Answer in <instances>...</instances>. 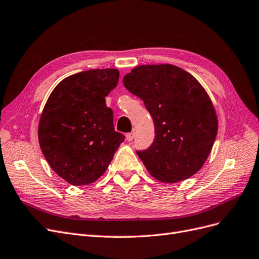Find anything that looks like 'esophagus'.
Instances as JSON below:
<instances>
[{
	"instance_id": "1",
	"label": "esophagus",
	"mask_w": 259,
	"mask_h": 259,
	"mask_svg": "<svg viewBox=\"0 0 259 259\" xmlns=\"http://www.w3.org/2000/svg\"><path fill=\"white\" fill-rule=\"evenodd\" d=\"M135 132H129V133H127L126 135V139H127V141H129V142H131L133 139H135Z\"/></svg>"
}]
</instances>
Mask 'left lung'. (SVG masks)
<instances>
[{"label":"left lung","mask_w":259,"mask_h":259,"mask_svg":"<svg viewBox=\"0 0 259 259\" xmlns=\"http://www.w3.org/2000/svg\"><path fill=\"white\" fill-rule=\"evenodd\" d=\"M122 82L144 101L154 120V142L137 150L150 175L164 183L194 175L208 158L218 132L215 111L203 86L169 64L136 67Z\"/></svg>","instance_id":"1"}]
</instances>
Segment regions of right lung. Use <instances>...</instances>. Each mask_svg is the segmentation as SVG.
<instances>
[{
    "mask_svg": "<svg viewBox=\"0 0 259 259\" xmlns=\"http://www.w3.org/2000/svg\"><path fill=\"white\" fill-rule=\"evenodd\" d=\"M118 79L113 68L81 71L60 82L48 98L38 140L48 163L70 185L97 180L124 140L105 104Z\"/></svg>",
    "mask_w": 259,
    "mask_h": 259,
    "instance_id": "right-lung-1",
    "label": "right lung"
}]
</instances>
